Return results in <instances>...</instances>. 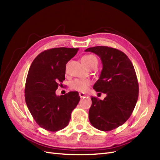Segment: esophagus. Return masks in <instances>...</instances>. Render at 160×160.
I'll list each match as a JSON object with an SVG mask.
<instances>
[{"label": "esophagus", "instance_id": "34e87169", "mask_svg": "<svg viewBox=\"0 0 160 160\" xmlns=\"http://www.w3.org/2000/svg\"><path fill=\"white\" fill-rule=\"evenodd\" d=\"M79 96H80L81 98H84L85 96H86V95L83 93H79Z\"/></svg>", "mask_w": 160, "mask_h": 160}]
</instances>
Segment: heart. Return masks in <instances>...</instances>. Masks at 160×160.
Returning <instances> with one entry per match:
<instances>
[{
	"mask_svg": "<svg viewBox=\"0 0 160 160\" xmlns=\"http://www.w3.org/2000/svg\"><path fill=\"white\" fill-rule=\"evenodd\" d=\"M81 61L87 67H89L91 65H98V61L97 57L93 55H85L81 58ZM91 84V81L88 79H76L71 82L70 87L71 89L77 91L84 92L88 89V87Z\"/></svg>",
	"mask_w": 160,
	"mask_h": 160,
	"instance_id": "b5f03b06",
	"label": "heart"
}]
</instances>
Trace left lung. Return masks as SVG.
<instances>
[{
  "label": "left lung",
  "instance_id": "obj_1",
  "mask_svg": "<svg viewBox=\"0 0 160 160\" xmlns=\"http://www.w3.org/2000/svg\"><path fill=\"white\" fill-rule=\"evenodd\" d=\"M85 51L100 57L103 68L93 89L107 95L103 100L91 97L89 122L98 129L108 132L123 125L133 112L139 93L136 73L128 56L118 49L97 46Z\"/></svg>",
  "mask_w": 160,
  "mask_h": 160
}]
</instances>
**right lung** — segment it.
Masks as SVG:
<instances>
[{
	"label": "right lung",
	"instance_id": "1",
	"mask_svg": "<svg viewBox=\"0 0 160 160\" xmlns=\"http://www.w3.org/2000/svg\"><path fill=\"white\" fill-rule=\"evenodd\" d=\"M78 50L66 47L45 50L37 56L28 71L25 89L27 105L37 123L49 132L65 128L79 102L77 91L55 94L59 83L65 79L66 64Z\"/></svg>",
	"mask_w": 160,
	"mask_h": 160
}]
</instances>
